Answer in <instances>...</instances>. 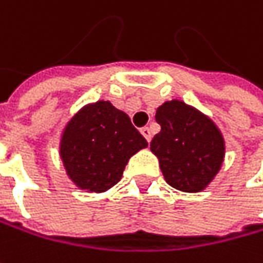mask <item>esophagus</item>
Returning <instances> with one entry per match:
<instances>
[{
	"label": "esophagus",
	"mask_w": 263,
	"mask_h": 263,
	"mask_svg": "<svg viewBox=\"0 0 263 263\" xmlns=\"http://www.w3.org/2000/svg\"><path fill=\"white\" fill-rule=\"evenodd\" d=\"M140 131H141V134H143V137L147 140V143H151V140H152V134H151V129H149L147 126H144V128H141Z\"/></svg>",
	"instance_id": "1"
}]
</instances>
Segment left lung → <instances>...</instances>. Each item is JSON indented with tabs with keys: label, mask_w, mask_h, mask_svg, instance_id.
<instances>
[{
	"label": "left lung",
	"mask_w": 263,
	"mask_h": 263,
	"mask_svg": "<svg viewBox=\"0 0 263 263\" xmlns=\"http://www.w3.org/2000/svg\"><path fill=\"white\" fill-rule=\"evenodd\" d=\"M161 126L151 141L165 182L185 193L208 186L221 168L224 140L211 119L180 101L164 102L156 109Z\"/></svg>",
	"instance_id": "obj_1"
}]
</instances>
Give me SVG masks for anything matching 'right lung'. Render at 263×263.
<instances>
[{"mask_svg":"<svg viewBox=\"0 0 263 263\" xmlns=\"http://www.w3.org/2000/svg\"><path fill=\"white\" fill-rule=\"evenodd\" d=\"M147 146L131 119L111 102L84 107L63 132L60 156L78 188L102 193L116 185L134 154Z\"/></svg>","mask_w":263,"mask_h":263,"instance_id":"add662e5","label":"right lung"}]
</instances>
